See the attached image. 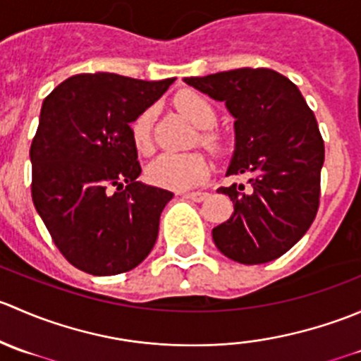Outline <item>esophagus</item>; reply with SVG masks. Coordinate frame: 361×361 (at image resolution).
<instances>
[{"mask_svg":"<svg viewBox=\"0 0 361 361\" xmlns=\"http://www.w3.org/2000/svg\"><path fill=\"white\" fill-rule=\"evenodd\" d=\"M185 197L190 199V201H195V202H202L204 199L207 197V192H188V194H183Z\"/></svg>","mask_w":361,"mask_h":361,"instance_id":"esophagus-1","label":"esophagus"}]
</instances>
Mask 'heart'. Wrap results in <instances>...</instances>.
<instances>
[{"instance_id":"heart-1","label":"heart","mask_w":361,"mask_h":361,"mask_svg":"<svg viewBox=\"0 0 361 361\" xmlns=\"http://www.w3.org/2000/svg\"><path fill=\"white\" fill-rule=\"evenodd\" d=\"M176 106L183 115H187L199 129L201 143L207 150L220 152L221 140L213 127L216 126V110L206 97L195 92H183L176 97ZM154 108H147L134 118L130 126L133 143L140 154H150L154 145ZM207 176V162L201 154H176V152H164L152 160L147 167V180L155 187L169 188V190H188L197 187Z\"/></svg>"}]
</instances>
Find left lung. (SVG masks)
Instances as JSON below:
<instances>
[{"mask_svg": "<svg viewBox=\"0 0 361 361\" xmlns=\"http://www.w3.org/2000/svg\"><path fill=\"white\" fill-rule=\"evenodd\" d=\"M185 83L224 101L235 118L227 176H248L250 183L218 188L231 197L234 213L213 228L214 245L239 264L276 260L318 213L325 145L314 113L297 85L274 69H232Z\"/></svg>", "mask_w": 361, "mask_h": 361, "instance_id": "8db88e82", "label": "left lung"}]
</instances>
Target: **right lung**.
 <instances>
[{"label": "right lung", "mask_w": 361, "mask_h": 361, "mask_svg": "<svg viewBox=\"0 0 361 361\" xmlns=\"http://www.w3.org/2000/svg\"><path fill=\"white\" fill-rule=\"evenodd\" d=\"M174 80L83 73L43 101L29 150L32 202L54 245L87 274L130 271L157 241L160 213L173 192L137 181L130 122Z\"/></svg>", "instance_id": "right-lung-1"}]
</instances>
